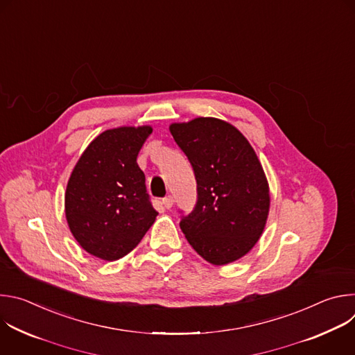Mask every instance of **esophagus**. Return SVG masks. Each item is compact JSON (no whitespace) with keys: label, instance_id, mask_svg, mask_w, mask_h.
<instances>
[{"label":"esophagus","instance_id":"esophagus-1","mask_svg":"<svg viewBox=\"0 0 355 355\" xmlns=\"http://www.w3.org/2000/svg\"><path fill=\"white\" fill-rule=\"evenodd\" d=\"M173 204H174V199L171 195H167L166 198H163V205L166 207V209H170L173 207Z\"/></svg>","mask_w":355,"mask_h":355}]
</instances>
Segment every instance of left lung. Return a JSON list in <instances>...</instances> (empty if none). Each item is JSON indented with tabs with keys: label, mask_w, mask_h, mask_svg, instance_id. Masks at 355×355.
<instances>
[{
	"label": "left lung",
	"mask_w": 355,
	"mask_h": 355,
	"mask_svg": "<svg viewBox=\"0 0 355 355\" xmlns=\"http://www.w3.org/2000/svg\"><path fill=\"white\" fill-rule=\"evenodd\" d=\"M170 132L196 180V205L181 218L182 233L214 266L241 259L259 241L270 212L268 181L254 148L216 118L171 123Z\"/></svg>",
	"instance_id": "1"
}]
</instances>
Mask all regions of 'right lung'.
<instances>
[{"label":"right lung","mask_w":355,"mask_h":355,"mask_svg":"<svg viewBox=\"0 0 355 355\" xmlns=\"http://www.w3.org/2000/svg\"><path fill=\"white\" fill-rule=\"evenodd\" d=\"M151 126H122L96 136L77 162L64 195L66 219L78 244L105 261L126 256L155 223L137 155Z\"/></svg>","instance_id":"add662e5"}]
</instances>
